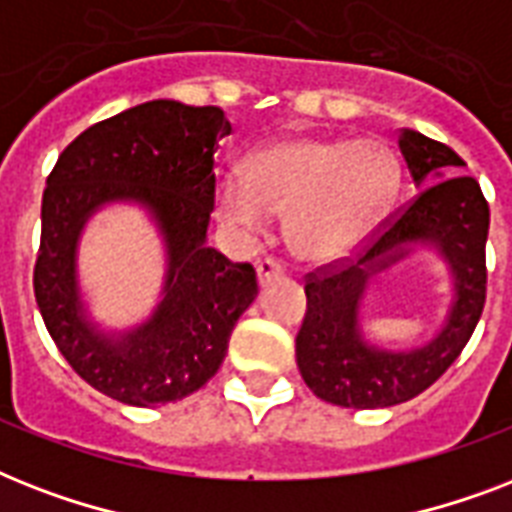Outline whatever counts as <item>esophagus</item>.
I'll use <instances>...</instances> for the list:
<instances>
[{
    "label": "esophagus",
    "instance_id": "obj_1",
    "mask_svg": "<svg viewBox=\"0 0 512 512\" xmlns=\"http://www.w3.org/2000/svg\"><path fill=\"white\" fill-rule=\"evenodd\" d=\"M257 281L260 284H268V281L273 279H281V265L276 263V260H271V257H263V260H257Z\"/></svg>",
    "mask_w": 512,
    "mask_h": 512
}]
</instances>
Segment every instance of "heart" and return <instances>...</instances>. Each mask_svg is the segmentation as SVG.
Listing matches in <instances>:
<instances>
[{
    "label": "heart",
    "mask_w": 512,
    "mask_h": 512,
    "mask_svg": "<svg viewBox=\"0 0 512 512\" xmlns=\"http://www.w3.org/2000/svg\"><path fill=\"white\" fill-rule=\"evenodd\" d=\"M401 164L377 138L287 135L244 159V177L215 180L217 220L244 241L260 239L271 217H287L292 255L335 263L353 255L396 199Z\"/></svg>",
    "instance_id": "heart-1"
}]
</instances>
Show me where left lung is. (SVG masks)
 Segmentation results:
<instances>
[{
    "mask_svg": "<svg viewBox=\"0 0 512 512\" xmlns=\"http://www.w3.org/2000/svg\"><path fill=\"white\" fill-rule=\"evenodd\" d=\"M401 151L420 193L356 263L305 284L308 311L295 356L305 385L327 404L385 409L420 396L454 364L476 329L486 300L489 204L452 148L406 130ZM420 251H433L450 273V305L430 341L390 349L363 332V303L373 279Z\"/></svg>",
    "mask_w": 512,
    "mask_h": 512,
    "instance_id": "obj_1",
    "label": "left lung"
}]
</instances>
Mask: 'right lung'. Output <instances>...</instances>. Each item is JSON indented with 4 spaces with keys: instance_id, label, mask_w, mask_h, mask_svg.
I'll return each instance as SVG.
<instances>
[{
    "instance_id": "obj_1",
    "label": "right lung",
    "mask_w": 512,
    "mask_h": 512,
    "mask_svg": "<svg viewBox=\"0 0 512 512\" xmlns=\"http://www.w3.org/2000/svg\"><path fill=\"white\" fill-rule=\"evenodd\" d=\"M225 135L231 124L217 106L151 100L92 124L47 177L36 305L74 372L122 404H170L196 393L215 377L236 321L255 303V268L207 244L212 164ZM108 206L140 208L165 252L160 300L124 330L94 319L78 276L83 228Z\"/></svg>"
}]
</instances>
